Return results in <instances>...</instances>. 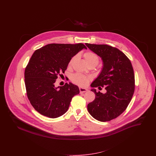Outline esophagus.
<instances>
[{
    "instance_id": "esophagus-1",
    "label": "esophagus",
    "mask_w": 156,
    "mask_h": 156,
    "mask_svg": "<svg viewBox=\"0 0 156 156\" xmlns=\"http://www.w3.org/2000/svg\"><path fill=\"white\" fill-rule=\"evenodd\" d=\"M88 89H87V88L80 87V92H81V93L85 92H87V91H88Z\"/></svg>"
}]
</instances>
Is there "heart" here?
Wrapping results in <instances>:
<instances>
[{"instance_id": "b5f03b06", "label": "heart", "mask_w": 156, "mask_h": 156, "mask_svg": "<svg viewBox=\"0 0 156 156\" xmlns=\"http://www.w3.org/2000/svg\"><path fill=\"white\" fill-rule=\"evenodd\" d=\"M78 55H75L68 63V67H71L73 63L74 62L75 59L77 58ZM83 57L85 59L87 63L89 65V66H96L98 65L99 61V56L97 55L96 53L92 51H87L83 54ZM90 77L88 76H86L85 75L81 74L80 73H76L73 75L71 76V81L75 84L80 85L81 87L85 86L89 81Z\"/></svg>"}]
</instances>
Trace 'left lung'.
Instances as JSON below:
<instances>
[{
    "label": "left lung",
    "mask_w": 156,
    "mask_h": 156,
    "mask_svg": "<svg viewBox=\"0 0 156 156\" xmlns=\"http://www.w3.org/2000/svg\"><path fill=\"white\" fill-rule=\"evenodd\" d=\"M85 44L103 62L100 74L90 85L95 98L88 105V111L99 121H109L121 115L131 101L135 87L133 68L130 59L116 48L106 44ZM97 87H104L106 93H97L94 89Z\"/></svg>",
    "instance_id": "obj_1"
}]
</instances>
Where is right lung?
Listing matches in <instances>:
<instances>
[{"label": "right lung", "instance_id": "obj_1", "mask_svg": "<svg viewBox=\"0 0 156 156\" xmlns=\"http://www.w3.org/2000/svg\"><path fill=\"white\" fill-rule=\"evenodd\" d=\"M86 46L82 43L50 44L36 50L25 69L27 95L38 113L50 118L63 115L73 97L80 93L78 86L69 82L55 87L61 73H64L69 61Z\"/></svg>", "mask_w": 156, "mask_h": 156}]
</instances>
